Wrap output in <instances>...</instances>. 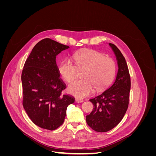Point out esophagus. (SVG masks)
<instances>
[{"instance_id": "34e87169", "label": "esophagus", "mask_w": 156, "mask_h": 156, "mask_svg": "<svg viewBox=\"0 0 156 156\" xmlns=\"http://www.w3.org/2000/svg\"><path fill=\"white\" fill-rule=\"evenodd\" d=\"M75 101H76L77 103H81L83 101V100H79V99H75Z\"/></svg>"}]
</instances>
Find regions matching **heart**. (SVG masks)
I'll return each instance as SVG.
<instances>
[{
	"instance_id": "obj_1",
	"label": "heart",
	"mask_w": 156,
	"mask_h": 156,
	"mask_svg": "<svg viewBox=\"0 0 156 156\" xmlns=\"http://www.w3.org/2000/svg\"><path fill=\"white\" fill-rule=\"evenodd\" d=\"M76 66L69 59H64L59 64L61 76L68 83L75 78L77 68H85L83 73L84 79L75 80L68 88L72 95L84 98L92 94L96 88L101 91L107 88L114 79L116 66L115 60L110 56L94 49H83L73 55Z\"/></svg>"
}]
</instances>
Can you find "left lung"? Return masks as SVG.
<instances>
[{
    "mask_svg": "<svg viewBox=\"0 0 156 156\" xmlns=\"http://www.w3.org/2000/svg\"><path fill=\"white\" fill-rule=\"evenodd\" d=\"M108 45L117 60L119 69L116 79L106 90L90 100L94 108L86 116L87 124L98 132L108 131L119 124L129 104L131 80L126 59L115 45Z\"/></svg>",
    "mask_w": 156,
    "mask_h": 156,
    "instance_id": "1",
    "label": "left lung"
}]
</instances>
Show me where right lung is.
Returning <instances> with one entry per match:
<instances>
[{
    "label": "right lung",
    "mask_w": 156,
    "mask_h": 156,
    "mask_svg": "<svg viewBox=\"0 0 156 156\" xmlns=\"http://www.w3.org/2000/svg\"><path fill=\"white\" fill-rule=\"evenodd\" d=\"M69 48L49 38L32 49L21 74L23 105L33 123L54 130L63 124L67 107L75 98L62 91L66 84L60 78L56 57Z\"/></svg>",
    "instance_id": "right-lung-1"
}]
</instances>
